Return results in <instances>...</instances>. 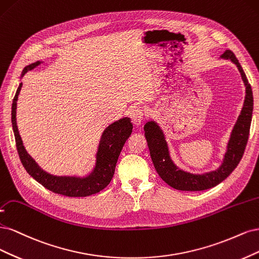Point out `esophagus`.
I'll list each match as a JSON object with an SVG mask.
<instances>
[{"label":"esophagus","mask_w":259,"mask_h":259,"mask_svg":"<svg viewBox=\"0 0 259 259\" xmlns=\"http://www.w3.org/2000/svg\"><path fill=\"white\" fill-rule=\"evenodd\" d=\"M130 118H131L132 122L136 124V126L141 124L142 120H143V118H144L143 108L140 106H133L130 111Z\"/></svg>","instance_id":"1"}]
</instances>
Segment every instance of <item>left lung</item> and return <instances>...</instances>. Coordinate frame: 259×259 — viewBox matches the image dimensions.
<instances>
[{"label":"left lung","mask_w":259,"mask_h":259,"mask_svg":"<svg viewBox=\"0 0 259 259\" xmlns=\"http://www.w3.org/2000/svg\"><path fill=\"white\" fill-rule=\"evenodd\" d=\"M222 57L226 58V59H230L238 66L242 79H243L246 87V95L243 108H242L238 121L232 130L227 153L225 155L224 162L220 166V169L203 175H194L179 170L170 159L168 148H166L161 130L153 121L146 122L144 126L145 138L147 140L149 153H151L152 160L157 173L159 174V177L166 184L178 190L199 191L219 185L221 182L228 178V175L237 168L245 151L253 113L252 87L249 85L246 75L235 54L227 49L222 55Z\"/></svg>","instance_id":"left-lung-1"}]
</instances>
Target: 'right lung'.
Masks as SVG:
<instances>
[{"label":"right lung","instance_id":"right-lung-1","mask_svg":"<svg viewBox=\"0 0 259 259\" xmlns=\"http://www.w3.org/2000/svg\"><path fill=\"white\" fill-rule=\"evenodd\" d=\"M33 63L23 70L22 75L27 71H31L39 64ZM21 85H19L16 95L13 99L12 105V123L15 135L16 147L20 158V161L24 169L31 177L37 181L39 184L49 189L55 194H59L66 197H87L99 193L110 184L115 172V166L118 160V156L124 142L129 138L132 132L133 124L130 118H122L108 126L102 135L101 141L97 154V163L95 170L89 177L85 179L75 178H57L49 175L43 170H40L35 161L27 154L22 145V141L19 136L17 123H16V105L20 93Z\"/></svg>","mask_w":259,"mask_h":259}]
</instances>
